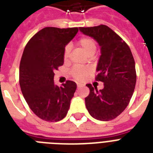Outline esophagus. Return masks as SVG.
<instances>
[{"instance_id": "obj_1", "label": "esophagus", "mask_w": 153, "mask_h": 153, "mask_svg": "<svg viewBox=\"0 0 153 153\" xmlns=\"http://www.w3.org/2000/svg\"><path fill=\"white\" fill-rule=\"evenodd\" d=\"M77 86H78V88H80V87H82V84L78 83L77 84Z\"/></svg>"}]
</instances>
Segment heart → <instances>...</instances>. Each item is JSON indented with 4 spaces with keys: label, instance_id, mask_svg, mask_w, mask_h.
<instances>
[{
    "label": "heart",
    "instance_id": "1",
    "mask_svg": "<svg viewBox=\"0 0 153 153\" xmlns=\"http://www.w3.org/2000/svg\"><path fill=\"white\" fill-rule=\"evenodd\" d=\"M78 45L82 48V49L85 51L86 55L89 56L92 55L95 53L97 50V44H96L95 40L91 38V37H82L79 39L78 41ZM70 55V46L67 45L65 47L64 51H63V60L64 62H67L69 59ZM90 73V69L88 67H74L71 70V75L74 79L78 81H82L86 78Z\"/></svg>",
    "mask_w": 153,
    "mask_h": 153
}]
</instances>
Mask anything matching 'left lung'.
Here are the masks:
<instances>
[{
	"label": "left lung",
	"mask_w": 153,
	"mask_h": 153,
	"mask_svg": "<svg viewBox=\"0 0 153 153\" xmlns=\"http://www.w3.org/2000/svg\"><path fill=\"white\" fill-rule=\"evenodd\" d=\"M83 34L93 37L101 46L96 81L102 82L104 88L98 91L91 84L85 98L86 109L94 118L110 121L128 106L137 81L135 61L128 44L106 25L79 27Z\"/></svg>",
	"instance_id": "8db88e82"
}]
</instances>
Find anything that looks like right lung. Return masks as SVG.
Here are the masks:
<instances>
[{"mask_svg":"<svg viewBox=\"0 0 153 153\" xmlns=\"http://www.w3.org/2000/svg\"><path fill=\"white\" fill-rule=\"evenodd\" d=\"M78 27H46L27 42L20 63L19 82L25 101L37 117L46 121H59L66 117L77 85L67 80L55 85V70L63 65L65 46Z\"/></svg>","mask_w":153,"mask_h":153,"instance_id":"add662e5","label":"right lung"}]
</instances>
